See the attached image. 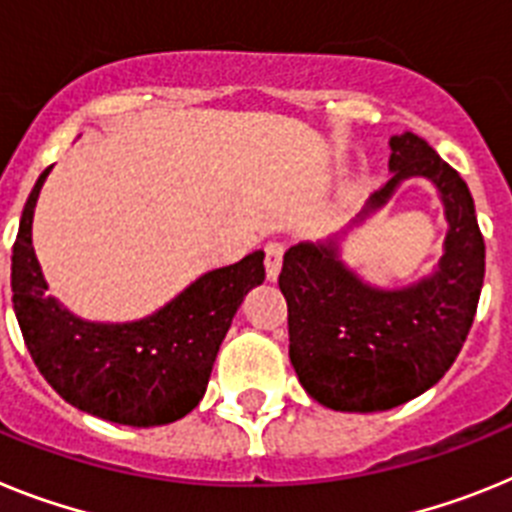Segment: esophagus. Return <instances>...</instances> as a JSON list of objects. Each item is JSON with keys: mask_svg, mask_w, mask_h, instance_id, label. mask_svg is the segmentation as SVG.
Masks as SVG:
<instances>
[{"mask_svg": "<svg viewBox=\"0 0 512 512\" xmlns=\"http://www.w3.org/2000/svg\"><path fill=\"white\" fill-rule=\"evenodd\" d=\"M283 252H286V247L281 242H270L265 247V273H268V281H275L278 273H281Z\"/></svg>", "mask_w": 512, "mask_h": 512, "instance_id": "obj_1", "label": "esophagus"}]
</instances>
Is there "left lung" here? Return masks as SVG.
I'll return each mask as SVG.
<instances>
[{"label": "left lung", "instance_id": "left-lung-1", "mask_svg": "<svg viewBox=\"0 0 512 512\" xmlns=\"http://www.w3.org/2000/svg\"><path fill=\"white\" fill-rule=\"evenodd\" d=\"M389 146L391 180L353 226L381 211L404 180H428L448 221L433 273L402 288L371 286L342 260V231L293 244L278 278L293 371L311 399L337 412H384L438 384L464 348L484 283V239L466 182L415 133L391 136Z\"/></svg>", "mask_w": 512, "mask_h": 512}]
</instances>
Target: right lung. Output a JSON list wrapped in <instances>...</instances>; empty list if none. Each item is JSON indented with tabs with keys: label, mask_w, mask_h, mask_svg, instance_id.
I'll use <instances>...</instances> for the list:
<instances>
[{
	"label": "right lung",
	"mask_w": 512,
	"mask_h": 512,
	"mask_svg": "<svg viewBox=\"0 0 512 512\" xmlns=\"http://www.w3.org/2000/svg\"><path fill=\"white\" fill-rule=\"evenodd\" d=\"M48 170L22 208L12 247V306L30 358L61 399L100 420L154 428L188 415L244 296L265 281V252L195 278L133 322H90L48 296L33 250V213Z\"/></svg>",
	"instance_id": "right-lung-1"
}]
</instances>
